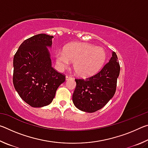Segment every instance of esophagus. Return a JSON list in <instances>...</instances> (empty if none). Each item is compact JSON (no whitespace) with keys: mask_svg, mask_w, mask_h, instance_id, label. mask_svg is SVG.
<instances>
[{"mask_svg":"<svg viewBox=\"0 0 148 148\" xmlns=\"http://www.w3.org/2000/svg\"><path fill=\"white\" fill-rule=\"evenodd\" d=\"M70 79H72V77L71 76H69V75L66 76V80H68Z\"/></svg>","mask_w":148,"mask_h":148,"instance_id":"1","label":"esophagus"}]
</instances>
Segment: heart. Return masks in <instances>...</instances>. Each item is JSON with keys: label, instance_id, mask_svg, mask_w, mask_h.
Wrapping results in <instances>:
<instances>
[{"label": "heart", "instance_id": "obj_1", "mask_svg": "<svg viewBox=\"0 0 148 148\" xmlns=\"http://www.w3.org/2000/svg\"><path fill=\"white\" fill-rule=\"evenodd\" d=\"M54 57L59 71H63L73 61L76 73L81 77H88L101 70L106 59V53L101 47L74 42L64 46L62 51H57Z\"/></svg>", "mask_w": 148, "mask_h": 148}]
</instances>
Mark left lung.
Wrapping results in <instances>:
<instances>
[{"instance_id": "obj_1", "label": "left lung", "mask_w": 148, "mask_h": 148, "mask_svg": "<svg viewBox=\"0 0 148 148\" xmlns=\"http://www.w3.org/2000/svg\"><path fill=\"white\" fill-rule=\"evenodd\" d=\"M120 72L117 56L114 51L108 62L98 73L86 79H76L72 101L77 108L92 113L101 109L116 92Z\"/></svg>"}]
</instances>
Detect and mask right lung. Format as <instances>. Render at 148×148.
Instances as JSON below:
<instances>
[{
    "mask_svg": "<svg viewBox=\"0 0 148 148\" xmlns=\"http://www.w3.org/2000/svg\"><path fill=\"white\" fill-rule=\"evenodd\" d=\"M53 36L34 35L23 41L14 57L13 84L23 101L34 108L49 105L65 76L51 66L47 47Z\"/></svg>",
    "mask_w": 148,
    "mask_h": 148,
    "instance_id": "right-lung-1",
    "label": "right lung"
}]
</instances>
